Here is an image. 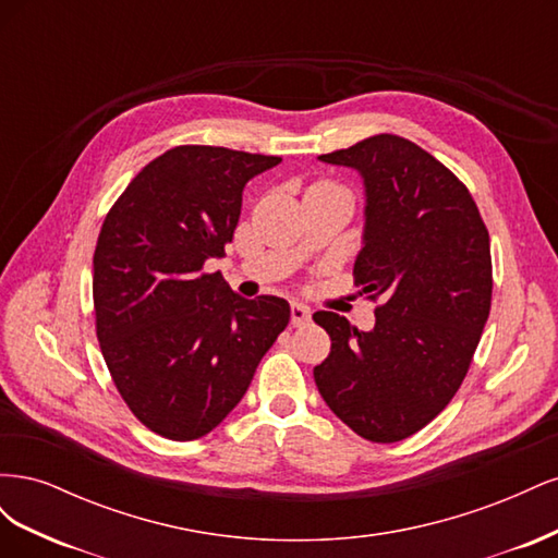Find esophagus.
<instances>
[{"mask_svg":"<svg viewBox=\"0 0 558 558\" xmlns=\"http://www.w3.org/2000/svg\"><path fill=\"white\" fill-rule=\"evenodd\" d=\"M310 318H312V310L307 305H302V302H293V305H291V324L295 328H300V326L310 324Z\"/></svg>","mask_w":558,"mask_h":558,"instance_id":"obj_1","label":"esophagus"}]
</instances>
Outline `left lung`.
Wrapping results in <instances>:
<instances>
[{
	"label": "left lung",
	"instance_id": "1",
	"mask_svg": "<svg viewBox=\"0 0 558 558\" xmlns=\"http://www.w3.org/2000/svg\"><path fill=\"white\" fill-rule=\"evenodd\" d=\"M365 183L353 279L379 300L369 332L335 312L314 381L328 408L369 442H400L440 414L463 384L492 310V244L465 183L428 150L375 134L318 156Z\"/></svg>",
	"mask_w": 558,
	"mask_h": 558
}]
</instances>
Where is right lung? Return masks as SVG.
Segmentation results:
<instances>
[{
  "label": "right lung",
  "mask_w": 558,
  "mask_h": 558,
  "mask_svg": "<svg viewBox=\"0 0 558 558\" xmlns=\"http://www.w3.org/2000/svg\"><path fill=\"white\" fill-rule=\"evenodd\" d=\"M279 162L223 146L170 148L130 181L99 230V349L130 412L167 440L221 424L289 326L283 298L246 300L205 269L232 242L246 181Z\"/></svg>",
  "instance_id": "1"
}]
</instances>
